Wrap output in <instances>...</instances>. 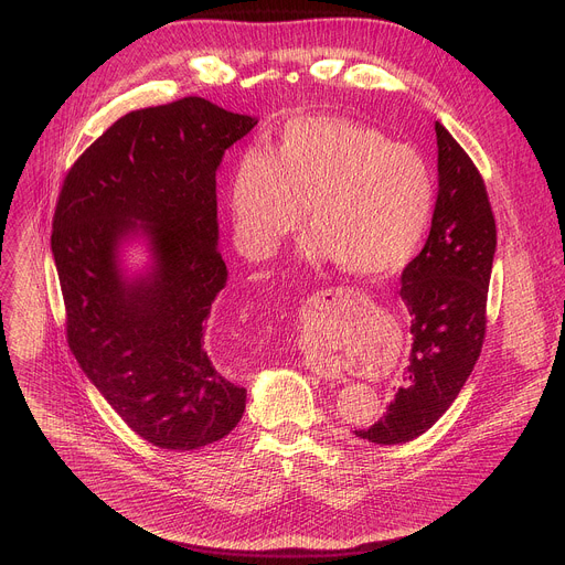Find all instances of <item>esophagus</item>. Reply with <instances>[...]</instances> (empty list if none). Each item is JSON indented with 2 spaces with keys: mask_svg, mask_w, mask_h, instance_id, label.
<instances>
[{
  "mask_svg": "<svg viewBox=\"0 0 565 565\" xmlns=\"http://www.w3.org/2000/svg\"><path fill=\"white\" fill-rule=\"evenodd\" d=\"M312 373H317L319 377H327V380H340L342 377V371L340 366L331 364V362H324V360H308L306 364Z\"/></svg>",
  "mask_w": 565,
  "mask_h": 565,
  "instance_id": "1",
  "label": "esophagus"
}]
</instances>
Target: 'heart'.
Returning a JSON list of instances; mask_svg holds the SVG:
<instances>
[{
  "instance_id": "obj_1",
  "label": "heart",
  "mask_w": 565,
  "mask_h": 565,
  "mask_svg": "<svg viewBox=\"0 0 565 565\" xmlns=\"http://www.w3.org/2000/svg\"><path fill=\"white\" fill-rule=\"evenodd\" d=\"M431 168L409 145L329 116L290 120L262 156L236 166L230 207L241 246L268 259L299 230H312L303 255L340 262L358 277H386L418 253L434 212Z\"/></svg>"
}]
</instances>
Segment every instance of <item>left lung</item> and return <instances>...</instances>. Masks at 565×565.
Masks as SVG:
<instances>
[{"mask_svg":"<svg viewBox=\"0 0 565 565\" xmlns=\"http://www.w3.org/2000/svg\"><path fill=\"white\" fill-rule=\"evenodd\" d=\"M438 199L423 253L402 273L412 317L405 382L382 420L355 436L375 445L409 443L431 429L467 382L488 329V288L497 221L480 172L436 122Z\"/></svg>","mask_w":565,"mask_h":565,"instance_id":"obj_1","label":"left lung"}]
</instances>
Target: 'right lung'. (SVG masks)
Returning a JSON list of instances; mask_svg holds the SVG:
<instances>
[{
    "label": "right lung",
    "mask_w": 565,
    "mask_h": 565,
    "mask_svg": "<svg viewBox=\"0 0 565 565\" xmlns=\"http://www.w3.org/2000/svg\"><path fill=\"white\" fill-rule=\"evenodd\" d=\"M255 125L199 96L131 111L75 160L57 196L51 250L68 349L127 427L160 449L212 445L246 409L205 327L227 279L216 168ZM131 231L148 234L154 268L127 282L115 255Z\"/></svg>",
    "instance_id": "add662e5"
}]
</instances>
